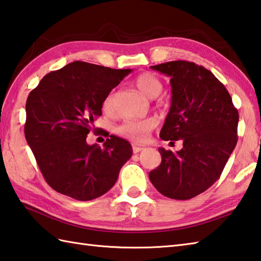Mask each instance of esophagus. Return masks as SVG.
<instances>
[{
  "mask_svg": "<svg viewBox=\"0 0 261 261\" xmlns=\"http://www.w3.org/2000/svg\"><path fill=\"white\" fill-rule=\"evenodd\" d=\"M143 146H141V145H133V152H134L135 154L136 153H138V152H141L142 150H143Z\"/></svg>",
  "mask_w": 261,
  "mask_h": 261,
  "instance_id": "obj_1",
  "label": "esophagus"
}]
</instances>
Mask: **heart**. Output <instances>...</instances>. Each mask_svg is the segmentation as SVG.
I'll use <instances>...</instances> for the list:
<instances>
[{"instance_id": "1", "label": "heart", "mask_w": 261, "mask_h": 261, "mask_svg": "<svg viewBox=\"0 0 261 261\" xmlns=\"http://www.w3.org/2000/svg\"><path fill=\"white\" fill-rule=\"evenodd\" d=\"M135 87L145 95V97L154 99L161 94L163 90V84L161 80L150 72L141 73L134 80ZM113 101L114 92L110 91L106 95L102 101V110L106 114L113 113ZM156 125V121L148 119H128L117 127V133L120 136L128 138L134 142H142L146 138L147 133L152 130Z\"/></svg>"}]
</instances>
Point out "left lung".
I'll return each mask as SVG.
<instances>
[{"label": "left lung", "instance_id": "8db88e82", "mask_svg": "<svg viewBox=\"0 0 261 261\" xmlns=\"http://www.w3.org/2000/svg\"><path fill=\"white\" fill-rule=\"evenodd\" d=\"M151 68L171 77V107L160 137L181 140L184 146L175 153L159 148L161 164L148 177L163 196L190 199L220 178L237 145L239 113L225 87L205 67L173 61Z\"/></svg>", "mask_w": 261, "mask_h": 261}]
</instances>
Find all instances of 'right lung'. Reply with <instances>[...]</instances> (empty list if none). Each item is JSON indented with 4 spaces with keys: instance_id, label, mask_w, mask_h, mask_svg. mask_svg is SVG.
I'll use <instances>...</instances> for the list:
<instances>
[{
    "instance_id": "1",
    "label": "right lung",
    "mask_w": 261,
    "mask_h": 261,
    "mask_svg": "<svg viewBox=\"0 0 261 261\" xmlns=\"http://www.w3.org/2000/svg\"><path fill=\"white\" fill-rule=\"evenodd\" d=\"M132 70H115L73 62L41 79L25 103V140L46 182L57 193L91 200L107 193L118 179L133 148L110 135L103 146L89 145L102 101Z\"/></svg>"
}]
</instances>
